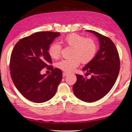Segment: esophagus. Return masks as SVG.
Wrapping results in <instances>:
<instances>
[{
  "label": "esophagus",
  "mask_w": 132,
  "mask_h": 132,
  "mask_svg": "<svg viewBox=\"0 0 132 132\" xmlns=\"http://www.w3.org/2000/svg\"><path fill=\"white\" fill-rule=\"evenodd\" d=\"M69 73H67V72H63V77H65L67 75H68Z\"/></svg>",
  "instance_id": "34e87169"
}]
</instances>
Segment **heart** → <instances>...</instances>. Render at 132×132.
<instances>
[{"instance_id":"obj_1","label":"heart","mask_w":132,"mask_h":132,"mask_svg":"<svg viewBox=\"0 0 132 132\" xmlns=\"http://www.w3.org/2000/svg\"><path fill=\"white\" fill-rule=\"evenodd\" d=\"M62 42L73 48L71 59H63L58 63L59 69L67 72H71L79 65L80 62L82 64L90 62L95 57L97 52V45L91 38H86L77 34H71L61 39ZM62 51V47L57 42H53L48 48L50 56L54 59H58Z\"/></svg>"}]
</instances>
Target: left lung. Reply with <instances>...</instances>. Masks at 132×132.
<instances>
[{
  "label": "left lung",
  "instance_id": "left-lung-1",
  "mask_svg": "<svg viewBox=\"0 0 132 132\" xmlns=\"http://www.w3.org/2000/svg\"><path fill=\"white\" fill-rule=\"evenodd\" d=\"M93 33L99 41L100 49L94 58L83 68L86 74H91L90 79L76 74L77 81L73 86L75 96L86 102L101 99L109 93L116 81L120 69V61L117 50L111 39L97 32Z\"/></svg>",
  "mask_w": 132,
  "mask_h": 132
}]
</instances>
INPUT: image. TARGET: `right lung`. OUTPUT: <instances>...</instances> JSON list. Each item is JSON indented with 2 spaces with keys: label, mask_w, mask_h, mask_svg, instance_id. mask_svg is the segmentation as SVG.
Segmentation results:
<instances>
[{
  "label": "right lung",
  "mask_w": 132,
  "mask_h": 132,
  "mask_svg": "<svg viewBox=\"0 0 132 132\" xmlns=\"http://www.w3.org/2000/svg\"><path fill=\"white\" fill-rule=\"evenodd\" d=\"M59 32H38L19 40L12 51L10 75L15 87L25 98L42 103L52 98L62 79V71L49 65L51 57L48 52ZM52 70L48 76L42 75L44 67Z\"/></svg>",
  "instance_id": "obj_1"
}]
</instances>
